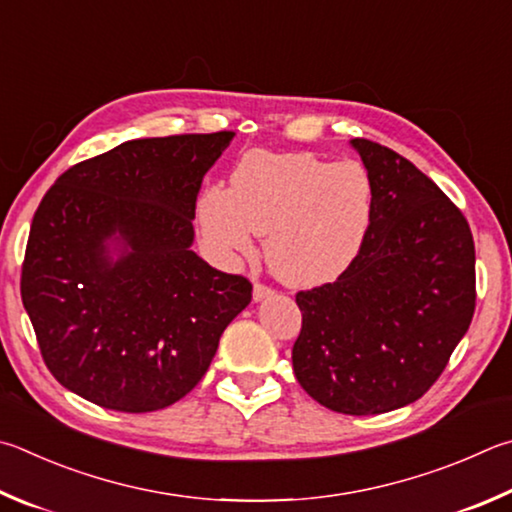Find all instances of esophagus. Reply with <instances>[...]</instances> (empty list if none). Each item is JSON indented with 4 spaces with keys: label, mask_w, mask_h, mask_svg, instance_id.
Wrapping results in <instances>:
<instances>
[{
    "label": "esophagus",
    "mask_w": 512,
    "mask_h": 512,
    "mask_svg": "<svg viewBox=\"0 0 512 512\" xmlns=\"http://www.w3.org/2000/svg\"><path fill=\"white\" fill-rule=\"evenodd\" d=\"M275 291H273V288L271 286H266V284H255L253 286V300L255 302H264V300H268V297H271Z\"/></svg>",
    "instance_id": "esophagus-1"
}]
</instances>
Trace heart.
Segmentation results:
<instances>
[{
	"mask_svg": "<svg viewBox=\"0 0 512 512\" xmlns=\"http://www.w3.org/2000/svg\"><path fill=\"white\" fill-rule=\"evenodd\" d=\"M371 199V181L356 161L250 152L230 174L228 190H203L199 221L226 253L248 255L253 235L266 237L277 280L309 288L333 282L356 259Z\"/></svg>",
	"mask_w": 512,
	"mask_h": 512,
	"instance_id": "obj_1",
	"label": "heart"
}]
</instances>
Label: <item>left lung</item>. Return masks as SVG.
<instances>
[{"label":"left lung","mask_w":512,"mask_h":512,"mask_svg":"<svg viewBox=\"0 0 512 512\" xmlns=\"http://www.w3.org/2000/svg\"><path fill=\"white\" fill-rule=\"evenodd\" d=\"M371 181V221L333 284L300 291L297 383L333 412L365 416L418 401L475 313V241L439 185L389 147L353 138Z\"/></svg>","instance_id":"8db88e82"}]
</instances>
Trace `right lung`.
<instances>
[{"mask_svg": "<svg viewBox=\"0 0 512 512\" xmlns=\"http://www.w3.org/2000/svg\"><path fill=\"white\" fill-rule=\"evenodd\" d=\"M232 132L136 138L69 167L37 208L22 302L60 385L154 412L206 374L253 286L194 253L201 181Z\"/></svg>", "mask_w": 512, "mask_h": 512, "instance_id": "add662e5", "label": "right lung"}]
</instances>
